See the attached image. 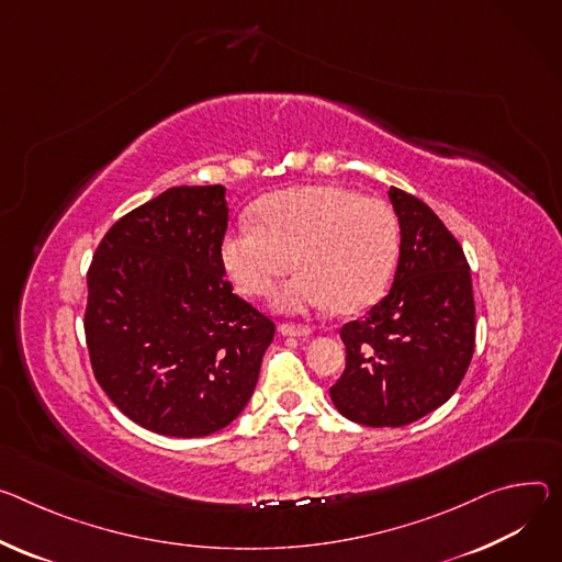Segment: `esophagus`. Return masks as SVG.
<instances>
[{
  "instance_id": "1",
  "label": "esophagus",
  "mask_w": 562,
  "mask_h": 562,
  "mask_svg": "<svg viewBox=\"0 0 562 562\" xmlns=\"http://www.w3.org/2000/svg\"><path fill=\"white\" fill-rule=\"evenodd\" d=\"M278 331L282 336H289V338H307V336L314 334L310 327H297V325H280Z\"/></svg>"
}]
</instances>
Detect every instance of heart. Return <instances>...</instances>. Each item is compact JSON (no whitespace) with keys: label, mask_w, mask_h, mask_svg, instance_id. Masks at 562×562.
I'll return each instance as SVG.
<instances>
[{"label":"heart","mask_w":562,"mask_h":562,"mask_svg":"<svg viewBox=\"0 0 562 562\" xmlns=\"http://www.w3.org/2000/svg\"><path fill=\"white\" fill-rule=\"evenodd\" d=\"M255 220L233 226L220 246L241 293L267 295L293 262L300 273L273 295L282 314H353L385 293L398 260V224L385 201L342 186H300L267 196Z\"/></svg>","instance_id":"1"}]
</instances>
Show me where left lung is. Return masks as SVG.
<instances>
[{"label": "left lung", "mask_w": 562, "mask_h": 562, "mask_svg": "<svg viewBox=\"0 0 562 562\" xmlns=\"http://www.w3.org/2000/svg\"><path fill=\"white\" fill-rule=\"evenodd\" d=\"M401 244L390 293L347 323L342 376L329 394L361 426H405L443 405L475 349V302L462 246L426 203L390 188Z\"/></svg>", "instance_id": "8db88e82"}]
</instances>
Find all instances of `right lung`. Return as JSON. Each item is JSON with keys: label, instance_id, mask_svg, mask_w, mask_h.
Instances as JSON below:
<instances>
[{"label": "right lung", "instance_id": "add662e5", "mask_svg": "<svg viewBox=\"0 0 562 562\" xmlns=\"http://www.w3.org/2000/svg\"><path fill=\"white\" fill-rule=\"evenodd\" d=\"M226 226L224 186H175L119 220L89 267L93 374L151 432L213 435L258 383L276 325L226 282Z\"/></svg>", "mask_w": 562, "mask_h": 562}]
</instances>
